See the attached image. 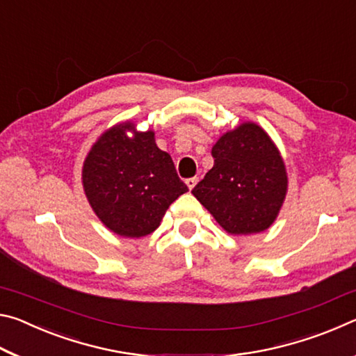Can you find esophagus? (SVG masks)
<instances>
[{
    "label": "esophagus",
    "instance_id": "esophagus-1",
    "mask_svg": "<svg viewBox=\"0 0 356 356\" xmlns=\"http://www.w3.org/2000/svg\"><path fill=\"white\" fill-rule=\"evenodd\" d=\"M185 184H186V186H188L190 190H193V188H195V185L197 184V177H190V179H186V180H185Z\"/></svg>",
    "mask_w": 356,
    "mask_h": 356
}]
</instances>
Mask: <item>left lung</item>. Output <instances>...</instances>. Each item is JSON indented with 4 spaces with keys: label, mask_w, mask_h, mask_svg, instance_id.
Returning <instances> with one entry per match:
<instances>
[{
    "label": "left lung",
    "mask_w": 356,
    "mask_h": 356,
    "mask_svg": "<svg viewBox=\"0 0 356 356\" xmlns=\"http://www.w3.org/2000/svg\"><path fill=\"white\" fill-rule=\"evenodd\" d=\"M213 168L191 190L222 229L237 236L262 232L275 221L287 190L278 149L256 124L222 135Z\"/></svg>",
    "instance_id": "8db88e82"
}]
</instances>
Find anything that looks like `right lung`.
<instances>
[{"label":"right lung","instance_id":"1","mask_svg":"<svg viewBox=\"0 0 356 356\" xmlns=\"http://www.w3.org/2000/svg\"><path fill=\"white\" fill-rule=\"evenodd\" d=\"M83 186L102 222L130 238L154 232L168 207L188 191L170 154L156 147L154 131L138 134L130 122L110 129L94 144L84 160Z\"/></svg>","mask_w":356,"mask_h":356}]
</instances>
